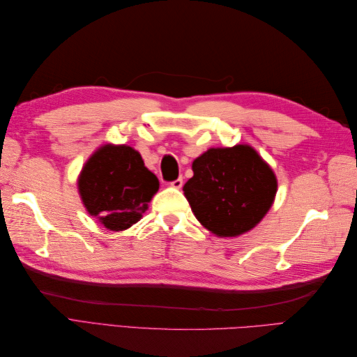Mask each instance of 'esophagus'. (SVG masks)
Instances as JSON below:
<instances>
[{"label":"esophagus","mask_w":357,"mask_h":357,"mask_svg":"<svg viewBox=\"0 0 357 357\" xmlns=\"http://www.w3.org/2000/svg\"><path fill=\"white\" fill-rule=\"evenodd\" d=\"M171 186L174 188V189H180L181 186H183V178L181 177H178L177 180H174V181H171Z\"/></svg>","instance_id":"esophagus-1"}]
</instances>
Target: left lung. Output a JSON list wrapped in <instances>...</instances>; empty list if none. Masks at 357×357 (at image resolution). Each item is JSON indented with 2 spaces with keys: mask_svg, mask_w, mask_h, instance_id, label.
Instances as JSON below:
<instances>
[{
  "mask_svg": "<svg viewBox=\"0 0 357 357\" xmlns=\"http://www.w3.org/2000/svg\"><path fill=\"white\" fill-rule=\"evenodd\" d=\"M192 169L185 197L199 223L218 236L253 229L274 202V171L247 144L208 149Z\"/></svg>",
  "mask_w": 357,
  "mask_h": 357,
  "instance_id": "1",
  "label": "left lung"
}]
</instances>
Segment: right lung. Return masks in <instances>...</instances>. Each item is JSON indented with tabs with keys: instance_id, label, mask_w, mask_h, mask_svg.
Instances as JSON below:
<instances>
[{
	"instance_id": "right-lung-1",
	"label": "right lung",
	"mask_w": 357,
	"mask_h": 357,
	"mask_svg": "<svg viewBox=\"0 0 357 357\" xmlns=\"http://www.w3.org/2000/svg\"><path fill=\"white\" fill-rule=\"evenodd\" d=\"M159 180L129 146H101L86 162L79 193L86 210L107 229L123 231L143 218Z\"/></svg>"
}]
</instances>
